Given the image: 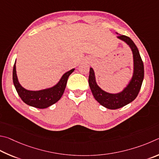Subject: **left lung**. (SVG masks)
I'll return each mask as SVG.
<instances>
[{"label":"left lung","instance_id":"obj_1","mask_svg":"<svg viewBox=\"0 0 159 159\" xmlns=\"http://www.w3.org/2000/svg\"><path fill=\"white\" fill-rule=\"evenodd\" d=\"M117 38L125 42L133 52V73L129 84L121 92L110 93L102 90L97 84L92 68H90L89 76V84L93 97L101 105L110 110L119 109L134 101L138 95L144 79V65L138 47L128 36L119 35Z\"/></svg>","mask_w":159,"mask_h":159}]
</instances>
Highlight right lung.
<instances>
[{
	"label": "right lung",
	"mask_w": 159,
	"mask_h": 159,
	"mask_svg": "<svg viewBox=\"0 0 159 159\" xmlns=\"http://www.w3.org/2000/svg\"><path fill=\"white\" fill-rule=\"evenodd\" d=\"M15 64L16 61L13 68L12 80L19 97L26 104L39 109H44L59 101L65 91L68 77L75 70V68H73L66 72L61 77L59 82L54 87L43 90L30 91L24 89L19 84L16 76Z\"/></svg>",
	"instance_id": "add662e5"
}]
</instances>
